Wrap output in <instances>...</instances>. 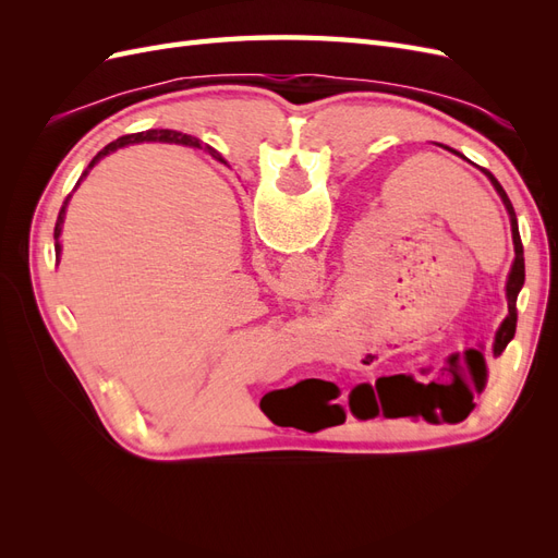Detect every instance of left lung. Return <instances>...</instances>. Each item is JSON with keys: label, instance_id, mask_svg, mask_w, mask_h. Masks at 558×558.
I'll return each instance as SVG.
<instances>
[{"label": "left lung", "instance_id": "8db88e82", "mask_svg": "<svg viewBox=\"0 0 558 558\" xmlns=\"http://www.w3.org/2000/svg\"><path fill=\"white\" fill-rule=\"evenodd\" d=\"M451 150L449 146H445ZM451 154L461 156L459 150H451ZM463 158V156H461ZM484 177L492 181L496 193L500 195L505 209H508L510 216V228H512V244H514V260L508 275V283H505V298H508V316L502 318V324L496 332L494 340V356L498 359L505 351V347L510 344L517 330V295L523 286V279H526V267H523V244L519 238V226H517V214L508 193L502 191V185L498 179L480 167ZM472 367V377H475L476 384L472 385L463 375H461V365L459 361L449 363L445 367L451 375L449 381L437 379H424V377H412V375H398V377H386L377 381V396L381 400V410L386 416H416V418H426L428 424H440V421H449V424H459L472 410H475V393L482 391L486 384V363L477 353V361L470 363ZM426 375V369H421ZM375 396V391H373ZM377 404V402H375ZM379 412V408H377Z\"/></svg>", "mask_w": 558, "mask_h": 558}]
</instances>
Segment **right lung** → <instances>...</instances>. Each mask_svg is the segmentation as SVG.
<instances>
[{"label": "right lung", "instance_id": "add662e5", "mask_svg": "<svg viewBox=\"0 0 558 558\" xmlns=\"http://www.w3.org/2000/svg\"><path fill=\"white\" fill-rule=\"evenodd\" d=\"M142 142H165V144H181V146H191V148H202V144H199V140L197 137H191V134H183V132H177V130H146V132H134V134H125V137H121V140H116V142H111V144H107L102 150H99V154L90 160V165H88V170L81 174V179L76 181V185H74V191L78 189L81 185V181L88 177V172L93 170V167L102 160L105 156H109V154H113V150H118V148H123V146H130V144H142ZM209 148V146H207ZM211 154H214V148H209ZM70 199H72V195H66V199L62 202V209H60V214H58V221H56V230H53V238H56V260L60 263V253H62V244H60V234H62V223H64V214H66V205H70Z\"/></svg>", "mask_w": 558, "mask_h": 558}]
</instances>
